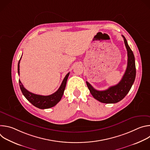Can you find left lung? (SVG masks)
I'll return each mask as SVG.
<instances>
[{
	"label": "left lung",
	"mask_w": 150,
	"mask_h": 150,
	"mask_svg": "<svg viewBox=\"0 0 150 150\" xmlns=\"http://www.w3.org/2000/svg\"><path fill=\"white\" fill-rule=\"evenodd\" d=\"M127 53V64L126 71L120 80L116 85L104 91L94 88L91 85L86 82L87 87L93 97L103 103H116L122 100L129 93L136 76V68L134 53L127 44L125 37L122 35Z\"/></svg>",
	"instance_id": "obj_1"
}]
</instances>
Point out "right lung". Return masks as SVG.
<instances>
[{"label": "right lung", "instance_id": "right-lung-1", "mask_svg": "<svg viewBox=\"0 0 150 150\" xmlns=\"http://www.w3.org/2000/svg\"><path fill=\"white\" fill-rule=\"evenodd\" d=\"M20 59V60H21ZM19 60L18 65V72L19 75ZM69 75V72L64 78L59 88L53 94L49 96H41L32 93L27 90L21 83V81L19 80V87L21 91H22L24 97L30 101L33 105L40 109H45L51 108L52 107L56 105L61 100L63 94L65 91L67 79Z\"/></svg>", "mask_w": 150, "mask_h": 150}]
</instances>
